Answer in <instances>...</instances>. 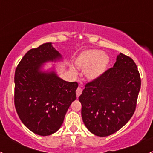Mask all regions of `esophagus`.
<instances>
[{"label": "esophagus", "instance_id": "obj_1", "mask_svg": "<svg viewBox=\"0 0 153 153\" xmlns=\"http://www.w3.org/2000/svg\"><path fill=\"white\" fill-rule=\"evenodd\" d=\"M82 93V89L81 87H78L76 89V95L77 97H79V95Z\"/></svg>", "mask_w": 153, "mask_h": 153}]
</instances>
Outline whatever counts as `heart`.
I'll list each match as a JSON object with an SVG mask.
<instances>
[{
	"label": "heart",
	"instance_id": "obj_1",
	"mask_svg": "<svg viewBox=\"0 0 153 153\" xmlns=\"http://www.w3.org/2000/svg\"><path fill=\"white\" fill-rule=\"evenodd\" d=\"M109 62L107 55L99 49H89L80 54L75 64L79 69L86 71V78L95 80L105 72Z\"/></svg>",
	"mask_w": 153,
	"mask_h": 153
}]
</instances>
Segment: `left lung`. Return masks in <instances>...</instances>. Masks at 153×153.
I'll use <instances>...</instances> for the list:
<instances>
[{
	"label": "left lung",
	"instance_id": "obj_1",
	"mask_svg": "<svg viewBox=\"0 0 153 153\" xmlns=\"http://www.w3.org/2000/svg\"><path fill=\"white\" fill-rule=\"evenodd\" d=\"M141 77L130 57L120 53L113 67L86 84L78 99L86 128L106 137L122 128L136 109Z\"/></svg>",
	"mask_w": 153,
	"mask_h": 153
}]
</instances>
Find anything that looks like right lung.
Listing matches in <instances>:
<instances>
[{"instance_id":"obj_1","label":"right lung","mask_w":153,"mask_h":153,"mask_svg":"<svg viewBox=\"0 0 153 153\" xmlns=\"http://www.w3.org/2000/svg\"><path fill=\"white\" fill-rule=\"evenodd\" d=\"M59 52L45 43L24 55L15 72L14 102L20 119L29 130L47 136L60 129L72 101L77 82H68L55 72H42L41 66L59 59Z\"/></svg>"}]
</instances>
